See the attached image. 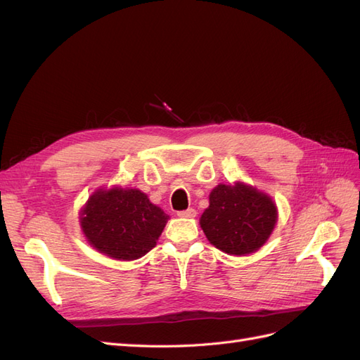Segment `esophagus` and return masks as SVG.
<instances>
[{"mask_svg": "<svg viewBox=\"0 0 360 360\" xmlns=\"http://www.w3.org/2000/svg\"><path fill=\"white\" fill-rule=\"evenodd\" d=\"M177 216H180V217H195V216H197V210L192 209V207H191V209L177 212Z\"/></svg>", "mask_w": 360, "mask_h": 360, "instance_id": "1", "label": "esophagus"}]
</instances>
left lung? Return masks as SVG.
Here are the masks:
<instances>
[{
  "label": "left lung",
  "mask_w": 360,
  "mask_h": 360,
  "mask_svg": "<svg viewBox=\"0 0 360 360\" xmlns=\"http://www.w3.org/2000/svg\"><path fill=\"white\" fill-rule=\"evenodd\" d=\"M200 225L209 242L230 255L255 252L266 243L278 221L269 195L243 183L217 184Z\"/></svg>",
  "instance_id": "8db88e82"
}]
</instances>
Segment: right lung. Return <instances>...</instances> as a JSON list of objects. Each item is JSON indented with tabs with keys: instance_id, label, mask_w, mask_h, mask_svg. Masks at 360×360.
<instances>
[{
	"instance_id": "1",
	"label": "right lung",
	"mask_w": 360,
	"mask_h": 360,
	"mask_svg": "<svg viewBox=\"0 0 360 360\" xmlns=\"http://www.w3.org/2000/svg\"><path fill=\"white\" fill-rule=\"evenodd\" d=\"M168 217L138 189H99L82 209L81 228L99 252L132 261L156 246Z\"/></svg>"
}]
</instances>
